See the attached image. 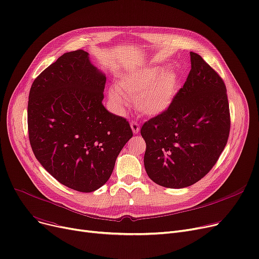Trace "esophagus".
<instances>
[{
    "instance_id": "obj_1",
    "label": "esophagus",
    "mask_w": 259,
    "mask_h": 259,
    "mask_svg": "<svg viewBox=\"0 0 259 259\" xmlns=\"http://www.w3.org/2000/svg\"><path fill=\"white\" fill-rule=\"evenodd\" d=\"M130 126H131V129H132V131H133V133L134 134H138L139 132H140V125L139 123L137 122V121H131L130 122Z\"/></svg>"
}]
</instances>
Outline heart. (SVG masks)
<instances>
[{
  "label": "heart",
  "instance_id": "1",
  "mask_svg": "<svg viewBox=\"0 0 259 259\" xmlns=\"http://www.w3.org/2000/svg\"><path fill=\"white\" fill-rule=\"evenodd\" d=\"M181 84V76L177 71H164V66H150L123 74L116 82V89H110L109 99L121 111L128 105L127 98L136 97L138 110L153 116L169 108Z\"/></svg>",
  "mask_w": 259,
  "mask_h": 259
}]
</instances>
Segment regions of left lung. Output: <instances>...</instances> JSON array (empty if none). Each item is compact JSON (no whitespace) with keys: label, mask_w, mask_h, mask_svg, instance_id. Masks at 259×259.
I'll use <instances>...</instances> for the list:
<instances>
[{"label":"left lung","mask_w":259,"mask_h":259,"mask_svg":"<svg viewBox=\"0 0 259 259\" xmlns=\"http://www.w3.org/2000/svg\"><path fill=\"white\" fill-rule=\"evenodd\" d=\"M190 62L192 70L174 103L141 129L146 172L168 188H184L203 178L230 134L226 84L200 55L190 52Z\"/></svg>","instance_id":"1"}]
</instances>
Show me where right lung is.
Segmentation results:
<instances>
[{
	"mask_svg": "<svg viewBox=\"0 0 259 259\" xmlns=\"http://www.w3.org/2000/svg\"><path fill=\"white\" fill-rule=\"evenodd\" d=\"M106 75L89 53H65L32 82L28 137L36 159L58 182L91 193L111 176L133 133L126 118L104 107Z\"/></svg>",
	"mask_w": 259,
	"mask_h": 259,
	"instance_id": "1",
	"label": "right lung"
}]
</instances>
